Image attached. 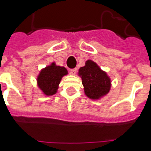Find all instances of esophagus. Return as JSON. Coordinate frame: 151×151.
Here are the masks:
<instances>
[{
    "instance_id": "1",
    "label": "esophagus",
    "mask_w": 151,
    "mask_h": 151,
    "mask_svg": "<svg viewBox=\"0 0 151 151\" xmlns=\"http://www.w3.org/2000/svg\"><path fill=\"white\" fill-rule=\"evenodd\" d=\"M77 71H78V69H77V68L71 69L70 70V73H71L72 75H75L76 73H77Z\"/></svg>"
}]
</instances>
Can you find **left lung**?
Returning a JSON list of instances; mask_svg holds the SVG:
<instances>
[{
    "instance_id": "obj_1",
    "label": "left lung",
    "mask_w": 151,
    "mask_h": 151,
    "mask_svg": "<svg viewBox=\"0 0 151 151\" xmlns=\"http://www.w3.org/2000/svg\"><path fill=\"white\" fill-rule=\"evenodd\" d=\"M78 75L81 78L84 94L89 99L98 100L109 92L111 79L94 61L87 60L79 69Z\"/></svg>"
}]
</instances>
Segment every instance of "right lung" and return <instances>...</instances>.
Segmentation results:
<instances>
[{
  "label": "right lung",
  "instance_id": "add662e5",
  "mask_svg": "<svg viewBox=\"0 0 151 151\" xmlns=\"http://www.w3.org/2000/svg\"><path fill=\"white\" fill-rule=\"evenodd\" d=\"M68 73L64 67L57 66L54 62L42 69L37 77V84L45 95H55L63 76Z\"/></svg>",
  "mask_w": 151,
  "mask_h": 151
}]
</instances>
